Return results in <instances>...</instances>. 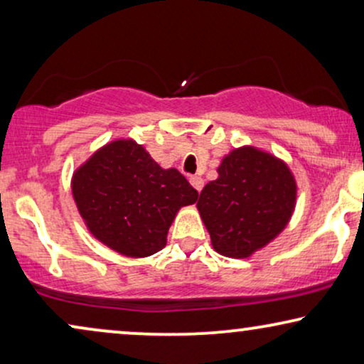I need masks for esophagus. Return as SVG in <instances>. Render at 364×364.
<instances>
[{
    "label": "esophagus",
    "instance_id": "obj_1",
    "mask_svg": "<svg viewBox=\"0 0 364 364\" xmlns=\"http://www.w3.org/2000/svg\"><path fill=\"white\" fill-rule=\"evenodd\" d=\"M191 183H192V187L196 188L197 192H200V191H202V187H203V181H202L200 177L192 176V177H191Z\"/></svg>",
    "mask_w": 364,
    "mask_h": 364
}]
</instances>
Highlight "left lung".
I'll return each instance as SVG.
<instances>
[{
	"label": "left lung",
	"instance_id": "left-lung-1",
	"mask_svg": "<svg viewBox=\"0 0 364 364\" xmlns=\"http://www.w3.org/2000/svg\"><path fill=\"white\" fill-rule=\"evenodd\" d=\"M218 177L197 202L212 247L223 257L247 258L288 225L296 203V182L285 162L252 146L222 159Z\"/></svg>",
	"mask_w": 364,
	"mask_h": 364
}]
</instances>
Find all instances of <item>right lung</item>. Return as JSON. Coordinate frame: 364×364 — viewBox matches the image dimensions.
Instances as JSON below:
<instances>
[{"mask_svg": "<svg viewBox=\"0 0 364 364\" xmlns=\"http://www.w3.org/2000/svg\"><path fill=\"white\" fill-rule=\"evenodd\" d=\"M71 191L94 238L131 258L162 250L177 212L198 197L177 168H162L132 139L97 149L73 173Z\"/></svg>", "mask_w": 364, "mask_h": 364, "instance_id": "obj_1", "label": "right lung"}]
</instances>
